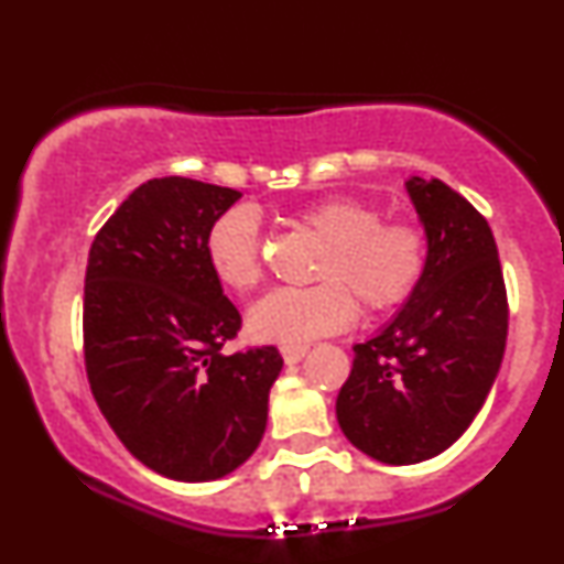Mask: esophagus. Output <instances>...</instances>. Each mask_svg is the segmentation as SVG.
Listing matches in <instances>:
<instances>
[{
	"label": "esophagus",
	"instance_id": "esophagus-1",
	"mask_svg": "<svg viewBox=\"0 0 564 564\" xmlns=\"http://www.w3.org/2000/svg\"><path fill=\"white\" fill-rule=\"evenodd\" d=\"M307 345H281V355L286 364H300V360L307 355Z\"/></svg>",
	"mask_w": 564,
	"mask_h": 564
}]
</instances>
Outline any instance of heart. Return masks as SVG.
I'll return each instance as SVG.
<instances>
[{
    "label": "heart",
    "mask_w": 564,
    "mask_h": 564,
    "mask_svg": "<svg viewBox=\"0 0 564 564\" xmlns=\"http://www.w3.org/2000/svg\"><path fill=\"white\" fill-rule=\"evenodd\" d=\"M302 228L323 241L313 278L302 289H275L251 307L249 328L257 339L300 345L336 334L358 315L390 313L413 296L430 262V238L405 217L381 219L368 200L323 198L296 215ZM206 260L223 286L251 291L262 283V232L254 212L236 206L206 232Z\"/></svg>",
    "instance_id": "1"
}]
</instances>
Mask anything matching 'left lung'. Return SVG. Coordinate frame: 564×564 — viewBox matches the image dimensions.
Listing matches in <instances>:
<instances>
[{
	"label": "left lung",
	"mask_w": 564,
	"mask_h": 564,
	"mask_svg": "<svg viewBox=\"0 0 564 564\" xmlns=\"http://www.w3.org/2000/svg\"><path fill=\"white\" fill-rule=\"evenodd\" d=\"M430 238L426 273L403 313L355 345L336 419L355 448L394 467L443 453L464 435L501 368L509 302L485 219L443 180H408Z\"/></svg>",
	"instance_id": "obj_1"
}]
</instances>
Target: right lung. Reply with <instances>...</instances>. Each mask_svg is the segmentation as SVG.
Listing matches in <instances>:
<instances>
[{
    "label": "right lung",
    "instance_id": "obj_1",
    "mask_svg": "<svg viewBox=\"0 0 564 564\" xmlns=\"http://www.w3.org/2000/svg\"><path fill=\"white\" fill-rule=\"evenodd\" d=\"M241 193L191 177L134 187L97 230L84 275V368L116 437L183 482L241 467L268 424L278 347H223L241 313L206 260V232Z\"/></svg>",
    "mask_w": 564,
    "mask_h": 564
}]
</instances>
